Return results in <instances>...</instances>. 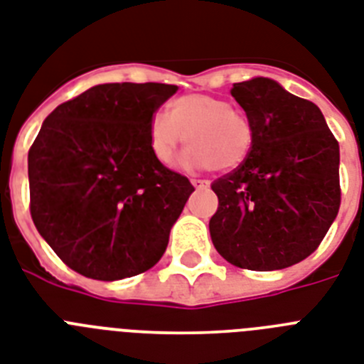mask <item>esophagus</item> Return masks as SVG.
I'll use <instances>...</instances> for the list:
<instances>
[{"label": "esophagus", "mask_w": 364, "mask_h": 364, "mask_svg": "<svg viewBox=\"0 0 364 364\" xmlns=\"http://www.w3.org/2000/svg\"><path fill=\"white\" fill-rule=\"evenodd\" d=\"M192 185H194V188H198V191H203V188H209L211 183H209L208 179H192Z\"/></svg>", "instance_id": "obj_1"}]
</instances>
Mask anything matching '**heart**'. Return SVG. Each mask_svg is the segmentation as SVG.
<instances>
[{
	"label": "heart",
	"instance_id": "heart-1",
	"mask_svg": "<svg viewBox=\"0 0 364 364\" xmlns=\"http://www.w3.org/2000/svg\"><path fill=\"white\" fill-rule=\"evenodd\" d=\"M187 136L191 147L181 164L188 170H235L247 161L254 141L252 123L228 100L205 93L176 99L168 115L156 112L147 123V144L155 161L172 164Z\"/></svg>",
	"mask_w": 364,
	"mask_h": 364
}]
</instances>
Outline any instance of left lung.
<instances>
[{"instance_id": "1", "label": "left lung", "mask_w": 364, "mask_h": 364, "mask_svg": "<svg viewBox=\"0 0 364 364\" xmlns=\"http://www.w3.org/2000/svg\"><path fill=\"white\" fill-rule=\"evenodd\" d=\"M252 123L247 161L211 188L215 249L250 271L299 264L314 252L341 208V151L320 108L269 78L233 84Z\"/></svg>"}]
</instances>
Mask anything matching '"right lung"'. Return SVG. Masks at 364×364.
<instances>
[{"label": "right lung", "instance_id": "obj_1", "mask_svg": "<svg viewBox=\"0 0 364 364\" xmlns=\"http://www.w3.org/2000/svg\"><path fill=\"white\" fill-rule=\"evenodd\" d=\"M168 84H100L59 105L28 155L35 228L73 271L95 280L140 274L162 258L194 187L155 161L149 117Z\"/></svg>", "mask_w": 364, "mask_h": 364}]
</instances>
